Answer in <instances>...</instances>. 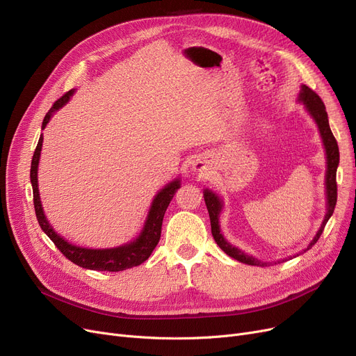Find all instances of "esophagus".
Here are the masks:
<instances>
[{
    "mask_svg": "<svg viewBox=\"0 0 356 356\" xmlns=\"http://www.w3.org/2000/svg\"><path fill=\"white\" fill-rule=\"evenodd\" d=\"M193 168H195L196 172H203V170H204V165H203V163H200V161H195Z\"/></svg>",
    "mask_w": 356,
    "mask_h": 356,
    "instance_id": "obj_1",
    "label": "esophagus"
}]
</instances>
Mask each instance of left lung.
Segmentation results:
<instances>
[{"label": "left lung", "mask_w": 356, "mask_h": 356, "mask_svg": "<svg viewBox=\"0 0 356 356\" xmlns=\"http://www.w3.org/2000/svg\"><path fill=\"white\" fill-rule=\"evenodd\" d=\"M298 101L303 102L305 108L307 109L309 114L312 115V118L314 120V122L317 124V128L321 131V137L326 149V163H327V170H326V196H327V212L326 216L322 222V225L317 231V234L314 235L313 241L309 244V247L305 250H310L317 239L321 238L326 222L329 220V218L332 216L334 207H336V200H338V184H336V170H338V164H339V147L338 143H336V138L333 137L330 127H329V120H327V112L325 108V104L322 102V99L319 98V95L314 90H312L309 86L303 85L300 93H298ZM203 197H204V203H207V208L209 212V218H211V228H212V235L216 244L219 245V248L228 254L229 257H232L234 259L239 261V263H244L248 266H257V267H267L270 266V263H263L251 255H247L245 252H242L241 250H238L236 247H232L229 242L222 236L220 234V228H219V213L222 211V200L212 192L204 189L203 192ZM286 259H280L278 263H284Z\"/></svg>", "instance_id": "8db88e82"}]
</instances>
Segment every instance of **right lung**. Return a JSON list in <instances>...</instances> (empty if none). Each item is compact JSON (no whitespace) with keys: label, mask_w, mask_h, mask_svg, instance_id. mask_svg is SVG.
<instances>
[{"label":"right lung","mask_w":356,"mask_h":356,"mask_svg":"<svg viewBox=\"0 0 356 356\" xmlns=\"http://www.w3.org/2000/svg\"><path fill=\"white\" fill-rule=\"evenodd\" d=\"M73 92H74L73 89L69 90L62 98H59L53 104V106L49 109V112L43 120V125H42L43 129L50 121L54 112L59 108H62L69 101V98L73 95ZM42 145H43V136H40L39 143H37L33 160H31V168H30L33 200H34L35 216H37V220H39L40 228L54 242V245L58 247V250L67 259H70L73 264L88 270H95V271L117 273L127 268L137 267L141 263H144L145 259H148V257L152 255L156 245L159 244L160 236H161V223H163L165 209L168 207V203H170V200L173 199L175 193L177 192V189L180 188V180L176 179L172 183H168L156 195L152 203V208H149V212L147 215L144 228L141 234L137 236V239H134L133 242H129V244H125L122 247L108 248V250H90V248L76 247L70 244V242H67L58 232H54V229L50 227L49 220L44 216L40 195H39V188H37V168H39Z\"/></svg>","instance_id":"right-lung-1"}]
</instances>
